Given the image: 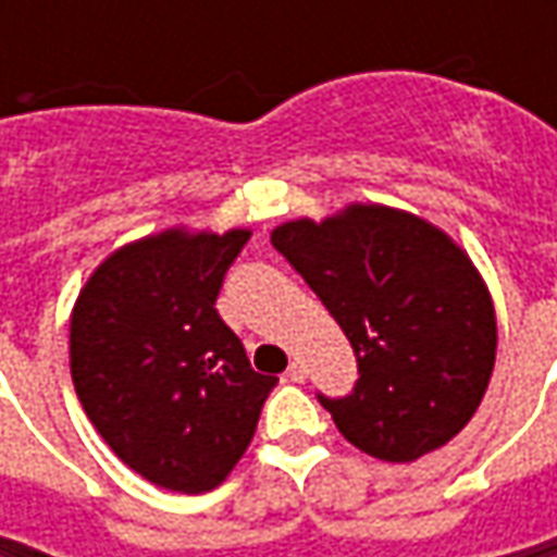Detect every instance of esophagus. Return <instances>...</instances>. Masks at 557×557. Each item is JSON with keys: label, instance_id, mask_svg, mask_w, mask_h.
<instances>
[{"label": "esophagus", "instance_id": "esophagus-1", "mask_svg": "<svg viewBox=\"0 0 557 557\" xmlns=\"http://www.w3.org/2000/svg\"><path fill=\"white\" fill-rule=\"evenodd\" d=\"M285 374H288V381H294V384H304V381H307V366H304L300 359H294Z\"/></svg>", "mask_w": 557, "mask_h": 557}]
</instances>
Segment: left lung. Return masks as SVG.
<instances>
[{"mask_svg":"<svg viewBox=\"0 0 557 557\" xmlns=\"http://www.w3.org/2000/svg\"><path fill=\"white\" fill-rule=\"evenodd\" d=\"M272 245L344 329L359 381L322 399L356 449L416 461L478 412L496 366V310L471 257L440 225L387 203L288 220Z\"/></svg>","mask_w":557,"mask_h":557,"instance_id":"8db88e82","label":"left lung"}]
</instances>
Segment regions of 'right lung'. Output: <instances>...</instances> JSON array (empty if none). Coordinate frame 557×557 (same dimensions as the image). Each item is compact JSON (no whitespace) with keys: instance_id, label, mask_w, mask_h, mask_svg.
<instances>
[{"instance_id":"obj_1","label":"right lung","mask_w":557,"mask_h":557,"mask_svg":"<svg viewBox=\"0 0 557 557\" xmlns=\"http://www.w3.org/2000/svg\"><path fill=\"white\" fill-rule=\"evenodd\" d=\"M250 228L145 235L108 253L71 312V377L123 465L173 493H210L247 453L278 377L250 369L216 312Z\"/></svg>"}]
</instances>
